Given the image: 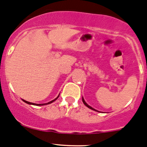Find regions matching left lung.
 Returning <instances> with one entry per match:
<instances>
[{"mask_svg":"<svg viewBox=\"0 0 147 147\" xmlns=\"http://www.w3.org/2000/svg\"><path fill=\"white\" fill-rule=\"evenodd\" d=\"M82 101H83V103H84V105H86V107H88V108H89V109H93V110H95V111H97V110H96V109H93V107H91V106H89V105H88V104H87V103H86V102H85V100H84V98H82ZM97 112H98V111H97Z\"/></svg>","mask_w":147,"mask_h":147,"instance_id":"obj_1","label":"left lung"}]
</instances>
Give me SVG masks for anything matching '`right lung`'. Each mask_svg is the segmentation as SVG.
<instances>
[{
  "instance_id": "add662e5",
  "label": "right lung",
  "mask_w": 147,
  "mask_h": 147,
  "mask_svg": "<svg viewBox=\"0 0 147 147\" xmlns=\"http://www.w3.org/2000/svg\"><path fill=\"white\" fill-rule=\"evenodd\" d=\"M59 97V96H58L57 98H55V99L54 100H51V101H50V102H47V103H44V104H35V103H32V102H28V101H26V100H22L24 101V102H25L26 103H27V104H28V105H37V106H40V105H48V104H50V103H51V102H54V101H55L56 99H57Z\"/></svg>"
}]
</instances>
